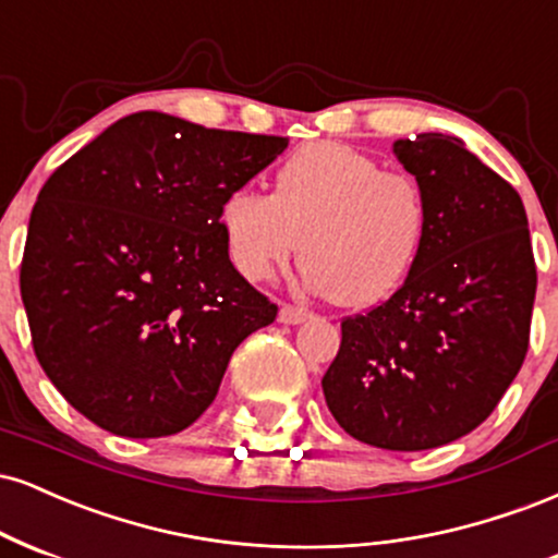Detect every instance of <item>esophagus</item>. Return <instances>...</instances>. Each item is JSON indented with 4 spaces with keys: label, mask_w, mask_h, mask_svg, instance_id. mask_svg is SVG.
<instances>
[{
    "label": "esophagus",
    "mask_w": 558,
    "mask_h": 558,
    "mask_svg": "<svg viewBox=\"0 0 558 558\" xmlns=\"http://www.w3.org/2000/svg\"><path fill=\"white\" fill-rule=\"evenodd\" d=\"M311 316H313V313L303 305H281V311H279L281 324H290V326L303 324V320H307Z\"/></svg>",
    "instance_id": "1"
}]
</instances>
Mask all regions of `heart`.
<instances>
[{
	"instance_id": "1",
	"label": "heart",
	"mask_w": 558,
	"mask_h": 558,
	"mask_svg": "<svg viewBox=\"0 0 558 558\" xmlns=\"http://www.w3.org/2000/svg\"><path fill=\"white\" fill-rule=\"evenodd\" d=\"M216 221L242 277L271 279L303 240L305 284L352 307L395 294L430 238L421 182L386 172L381 161L342 143H311L287 156L274 172L271 195L229 190Z\"/></svg>"
}]
</instances>
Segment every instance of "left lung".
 <instances>
[{
    "mask_svg": "<svg viewBox=\"0 0 558 558\" xmlns=\"http://www.w3.org/2000/svg\"><path fill=\"white\" fill-rule=\"evenodd\" d=\"M395 156L428 195V247L389 300L342 320L320 384L352 438L421 451L496 410L525 363L538 274L520 193L460 137L423 133Z\"/></svg>",
    "mask_w": 558,
    "mask_h": 558,
    "instance_id": "8db88e82",
    "label": "left lung"
}]
</instances>
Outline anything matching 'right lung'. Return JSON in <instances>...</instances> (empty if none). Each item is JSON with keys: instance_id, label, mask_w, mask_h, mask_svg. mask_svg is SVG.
Returning a JSON list of instances; mask_svg holds the SVG:
<instances>
[{"instance_id": "1", "label": "right lung", "mask_w": 558, "mask_h": 558, "mask_svg": "<svg viewBox=\"0 0 558 558\" xmlns=\"http://www.w3.org/2000/svg\"><path fill=\"white\" fill-rule=\"evenodd\" d=\"M284 148L137 111L46 180L20 294L44 373L98 428L180 434L242 339L274 324L279 307L232 266L216 211Z\"/></svg>"}]
</instances>
